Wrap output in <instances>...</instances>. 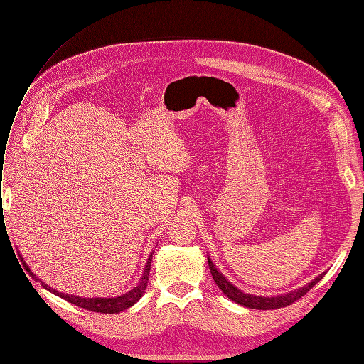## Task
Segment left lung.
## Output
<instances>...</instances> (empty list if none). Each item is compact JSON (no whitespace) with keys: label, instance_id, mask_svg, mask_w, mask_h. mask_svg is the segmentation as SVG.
<instances>
[{"label":"left lung","instance_id":"1","mask_svg":"<svg viewBox=\"0 0 364 364\" xmlns=\"http://www.w3.org/2000/svg\"><path fill=\"white\" fill-rule=\"evenodd\" d=\"M208 266H209V270H211V274H213L215 284L218 285V289L222 290L230 301H234L235 304L243 305L246 308H252V310H277V308L287 306V305L296 302L306 291H310L314 285L323 278V274H325V273L318 274V277H316L313 281H310L301 289H296L289 293L269 297V296H257V294L245 293L243 290L235 287V285L232 282H229L225 274L214 266V262L209 257H208Z\"/></svg>","mask_w":364,"mask_h":364}]
</instances>
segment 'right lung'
<instances>
[{"instance_id": "right-lung-1", "label": "right lung", "mask_w": 364, "mask_h": 364, "mask_svg": "<svg viewBox=\"0 0 364 364\" xmlns=\"http://www.w3.org/2000/svg\"><path fill=\"white\" fill-rule=\"evenodd\" d=\"M21 259H23V258H21ZM151 259H153V252L150 253L149 258H147L146 267H144V272H142V277H141L139 282L130 291L121 294V296H115V297H80V296H74V294H68V293H60L58 290L51 289L50 285H47L46 282H42L39 278H36V274L28 269L26 262H24V267L30 273V277L33 279H36L42 284L43 289L48 290L53 294L62 297V299L68 301V302H71L77 306H80V308H85V310L95 311V313H105V314H114V313H119L123 310H127V308H130L132 305H135L141 299L142 294L146 293Z\"/></svg>"}]
</instances>
